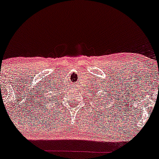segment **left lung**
Here are the masks:
<instances>
[{"label":"left lung","instance_id":"8db88e82","mask_svg":"<svg viewBox=\"0 0 159 159\" xmlns=\"http://www.w3.org/2000/svg\"><path fill=\"white\" fill-rule=\"evenodd\" d=\"M103 93H104V92H103ZM105 99H106V98H105ZM105 107H106V106H105Z\"/></svg>","mask_w":159,"mask_h":159}]
</instances>
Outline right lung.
I'll use <instances>...</instances> for the list:
<instances>
[{
    "mask_svg": "<svg viewBox=\"0 0 159 159\" xmlns=\"http://www.w3.org/2000/svg\"><path fill=\"white\" fill-rule=\"evenodd\" d=\"M54 93H55V91H54V92H53V94H54ZM52 95H53V94H52Z\"/></svg>",
    "mask_w": 159,
    "mask_h": 159,
    "instance_id": "obj_1",
    "label": "right lung"
}]
</instances>
